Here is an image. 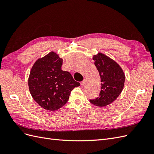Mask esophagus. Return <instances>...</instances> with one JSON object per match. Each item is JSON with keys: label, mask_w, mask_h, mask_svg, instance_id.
<instances>
[{"label": "esophagus", "mask_w": 154, "mask_h": 154, "mask_svg": "<svg viewBox=\"0 0 154 154\" xmlns=\"http://www.w3.org/2000/svg\"><path fill=\"white\" fill-rule=\"evenodd\" d=\"M86 82H87V80L85 78V79H83V81H82V82H80V84H81V85H83L85 84Z\"/></svg>", "instance_id": "esophagus-1"}]
</instances>
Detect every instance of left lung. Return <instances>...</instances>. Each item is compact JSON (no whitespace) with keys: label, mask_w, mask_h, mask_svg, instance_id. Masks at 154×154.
<instances>
[{"label":"left lung","mask_w":154,"mask_h":154,"mask_svg":"<svg viewBox=\"0 0 154 154\" xmlns=\"http://www.w3.org/2000/svg\"><path fill=\"white\" fill-rule=\"evenodd\" d=\"M101 78V87L99 96L90 100V102L97 106H105L112 103L123 91L125 76L119 65L107 56L98 53L93 57Z\"/></svg>","instance_id":"8db88e82"}]
</instances>
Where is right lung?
<instances>
[{
	"instance_id": "obj_1",
	"label": "right lung",
	"mask_w": 154,
	"mask_h": 154,
	"mask_svg": "<svg viewBox=\"0 0 154 154\" xmlns=\"http://www.w3.org/2000/svg\"><path fill=\"white\" fill-rule=\"evenodd\" d=\"M63 60L54 52L37 60L32 66L28 85L32 98L48 110H57L69 100L71 92L80 83L69 72L62 70Z\"/></svg>"
}]
</instances>
